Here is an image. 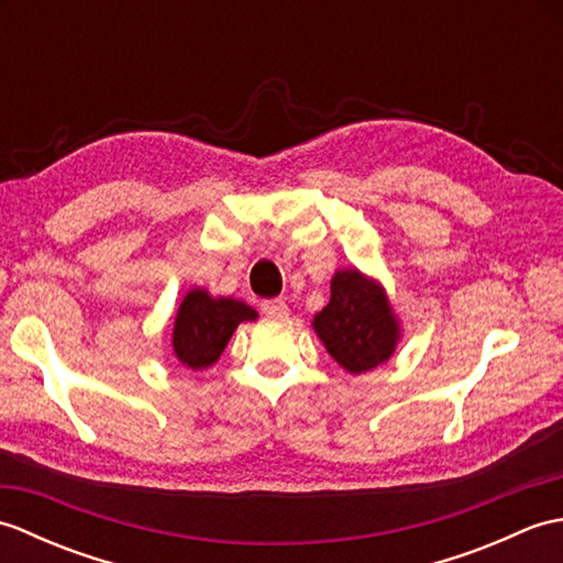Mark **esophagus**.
<instances>
[{"mask_svg": "<svg viewBox=\"0 0 563 563\" xmlns=\"http://www.w3.org/2000/svg\"><path fill=\"white\" fill-rule=\"evenodd\" d=\"M261 312L266 317H288V305L283 300H263Z\"/></svg>", "mask_w": 563, "mask_h": 563, "instance_id": "obj_1", "label": "esophagus"}]
</instances>
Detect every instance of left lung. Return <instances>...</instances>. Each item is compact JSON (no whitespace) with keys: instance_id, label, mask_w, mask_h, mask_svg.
<instances>
[{"instance_id":"8db88e82","label":"left lung","mask_w":563,"mask_h":563,"mask_svg":"<svg viewBox=\"0 0 563 563\" xmlns=\"http://www.w3.org/2000/svg\"><path fill=\"white\" fill-rule=\"evenodd\" d=\"M312 327L329 355L351 375L387 363L399 341V321L382 285L355 268L333 275L331 300Z\"/></svg>"}]
</instances>
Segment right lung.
<instances>
[{"label": "right lung", "mask_w": 563, "mask_h": 563, "mask_svg": "<svg viewBox=\"0 0 563 563\" xmlns=\"http://www.w3.org/2000/svg\"><path fill=\"white\" fill-rule=\"evenodd\" d=\"M258 314L242 300L212 297L208 290H190L174 321V353L178 363L190 369H206L222 355L234 329Z\"/></svg>", "instance_id": "obj_1"}]
</instances>
